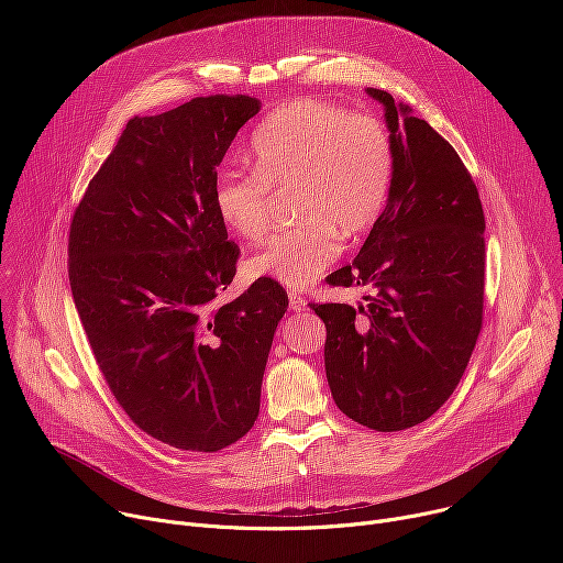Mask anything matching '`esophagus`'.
<instances>
[{
    "instance_id": "esophagus-1",
    "label": "esophagus",
    "mask_w": 563,
    "mask_h": 563,
    "mask_svg": "<svg viewBox=\"0 0 563 563\" xmlns=\"http://www.w3.org/2000/svg\"><path fill=\"white\" fill-rule=\"evenodd\" d=\"M289 307L294 311H302L307 307V300L302 296H298V294H289Z\"/></svg>"
}]
</instances>
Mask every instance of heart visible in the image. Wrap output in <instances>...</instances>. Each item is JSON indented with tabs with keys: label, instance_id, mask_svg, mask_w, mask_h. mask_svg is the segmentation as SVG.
Returning a JSON list of instances; mask_svg holds the SVG:
<instances>
[{
	"label": "heart",
	"instance_id": "heart-1",
	"mask_svg": "<svg viewBox=\"0 0 563 563\" xmlns=\"http://www.w3.org/2000/svg\"><path fill=\"white\" fill-rule=\"evenodd\" d=\"M254 174L222 169L213 180L220 222L254 243L269 229V189L294 187L296 229L272 235L247 258L252 280L305 289L341 256V235L365 231L383 211L391 146L367 115L296 100L267 115L250 142Z\"/></svg>",
	"mask_w": 563,
	"mask_h": 563
}]
</instances>
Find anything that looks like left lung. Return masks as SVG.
Listing matches in <instances>:
<instances>
[{
    "mask_svg": "<svg viewBox=\"0 0 563 563\" xmlns=\"http://www.w3.org/2000/svg\"><path fill=\"white\" fill-rule=\"evenodd\" d=\"M391 183L352 265L330 285H369L367 307L311 305L328 328L325 372L343 415L378 432L430 419L459 385L484 313V209L461 157L387 91Z\"/></svg>",
    "mask_w": 563,
    "mask_h": 563,
    "instance_id": "8db88e82",
    "label": "left lung"
}]
</instances>
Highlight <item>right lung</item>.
<instances>
[{
	"instance_id": "obj_1",
	"label": "right lung",
	"mask_w": 563,
	"mask_h": 563,
	"mask_svg": "<svg viewBox=\"0 0 563 563\" xmlns=\"http://www.w3.org/2000/svg\"><path fill=\"white\" fill-rule=\"evenodd\" d=\"M258 111L211 96L131 118L70 222V291L96 361L129 419L178 450L218 452L252 430L289 305L269 280L216 302L238 261L216 169Z\"/></svg>"
}]
</instances>
